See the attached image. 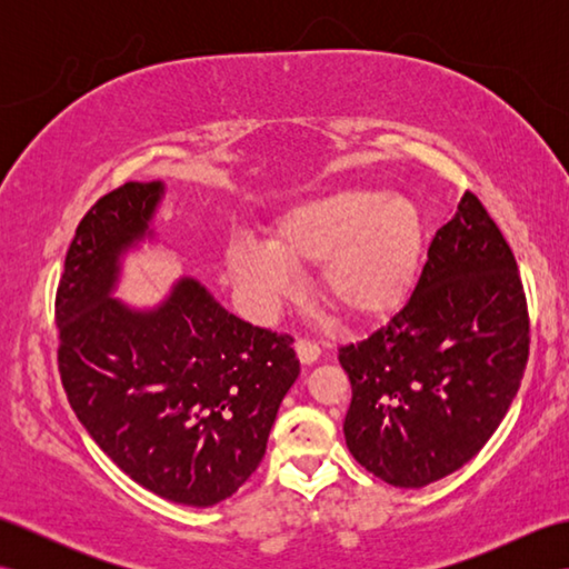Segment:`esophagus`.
<instances>
[{
	"instance_id": "obj_1",
	"label": "esophagus",
	"mask_w": 569,
	"mask_h": 569,
	"mask_svg": "<svg viewBox=\"0 0 569 569\" xmlns=\"http://www.w3.org/2000/svg\"><path fill=\"white\" fill-rule=\"evenodd\" d=\"M296 352H298V359L303 361V365H312V361L320 359L322 349H320L318 342H312V340H298L296 342Z\"/></svg>"
}]
</instances>
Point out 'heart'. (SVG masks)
Here are the masks:
<instances>
[{
    "label": "heart",
    "mask_w": 569,
    "mask_h": 569,
    "mask_svg": "<svg viewBox=\"0 0 569 569\" xmlns=\"http://www.w3.org/2000/svg\"><path fill=\"white\" fill-rule=\"evenodd\" d=\"M422 222L403 196L340 188L288 210L269 244L232 241L227 269L261 308L293 293V271L320 260V293L345 318L365 320L396 308L418 271Z\"/></svg>",
    "instance_id": "1"
}]
</instances>
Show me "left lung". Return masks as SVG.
<instances>
[{"label": "left lung", "instance_id": "left-lung-1", "mask_svg": "<svg viewBox=\"0 0 569 569\" xmlns=\"http://www.w3.org/2000/svg\"><path fill=\"white\" fill-rule=\"evenodd\" d=\"M530 322L509 241L475 192L438 229L403 308L340 347L352 383L345 440L386 485L452 475L499 428L521 386Z\"/></svg>", "mask_w": 569, "mask_h": 569}]
</instances>
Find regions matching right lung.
<instances>
[{
	"instance_id": "add662e5",
	"label": "right lung",
	"mask_w": 569,
	"mask_h": 569,
	"mask_svg": "<svg viewBox=\"0 0 569 569\" xmlns=\"http://www.w3.org/2000/svg\"><path fill=\"white\" fill-rule=\"evenodd\" d=\"M163 183H124L84 212L56 291L58 371L100 450L159 497L212 506L257 471L300 373L293 337L227 312L196 278L159 308L112 298L119 259L151 234Z\"/></svg>"
}]
</instances>
